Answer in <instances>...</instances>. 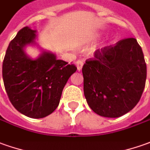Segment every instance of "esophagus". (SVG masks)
<instances>
[{"label":"esophagus","instance_id":"obj_1","mask_svg":"<svg viewBox=\"0 0 150 150\" xmlns=\"http://www.w3.org/2000/svg\"><path fill=\"white\" fill-rule=\"evenodd\" d=\"M83 66V61H81V60H78V61L76 62V67H77V69H78V71H81V69H82Z\"/></svg>","mask_w":150,"mask_h":150}]
</instances>
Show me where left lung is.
<instances>
[{
	"label": "left lung",
	"instance_id": "obj_1",
	"mask_svg": "<svg viewBox=\"0 0 150 150\" xmlns=\"http://www.w3.org/2000/svg\"><path fill=\"white\" fill-rule=\"evenodd\" d=\"M94 57L82 68L86 101L99 116L122 117L138 103L145 86L147 69L142 49L131 38L98 50Z\"/></svg>",
	"mask_w": 150,
	"mask_h": 150
}]
</instances>
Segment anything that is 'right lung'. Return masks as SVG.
I'll return each mask as SVG.
<instances>
[{
  "label": "right lung",
  "mask_w": 150,
  "mask_h": 150,
  "mask_svg": "<svg viewBox=\"0 0 150 150\" xmlns=\"http://www.w3.org/2000/svg\"><path fill=\"white\" fill-rule=\"evenodd\" d=\"M36 33L24 27L10 42L3 61L2 77L15 109L26 117L38 119L56 110L63 88L77 68L42 48L38 57H30L25 51L28 46L40 48Z\"/></svg>",
  "instance_id": "obj_1"
}]
</instances>
